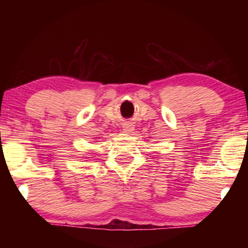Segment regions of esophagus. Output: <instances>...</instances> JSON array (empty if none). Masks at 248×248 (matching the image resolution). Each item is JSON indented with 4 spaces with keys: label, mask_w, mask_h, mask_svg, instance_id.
I'll return each mask as SVG.
<instances>
[{
    "label": "esophagus",
    "mask_w": 248,
    "mask_h": 248,
    "mask_svg": "<svg viewBox=\"0 0 248 248\" xmlns=\"http://www.w3.org/2000/svg\"><path fill=\"white\" fill-rule=\"evenodd\" d=\"M133 130H134V125L130 123V122H127V123L124 124L123 131L125 132V133H130V132H132Z\"/></svg>",
    "instance_id": "1"
}]
</instances>
